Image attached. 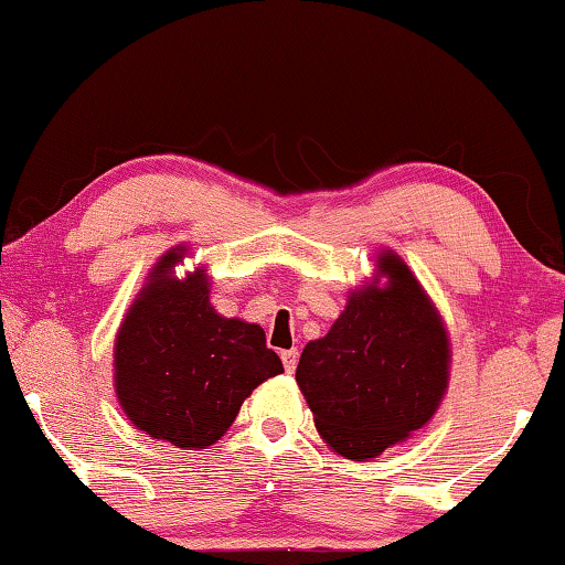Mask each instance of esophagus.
I'll return each mask as SVG.
<instances>
[{
    "instance_id": "obj_1",
    "label": "esophagus",
    "mask_w": 565,
    "mask_h": 565,
    "mask_svg": "<svg viewBox=\"0 0 565 565\" xmlns=\"http://www.w3.org/2000/svg\"><path fill=\"white\" fill-rule=\"evenodd\" d=\"M281 362H284V370L289 374L297 370V362H299L297 349H286V352H281Z\"/></svg>"
}]
</instances>
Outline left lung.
Here are the masks:
<instances>
[{
  "label": "left lung",
  "mask_w": 565,
  "mask_h": 565,
  "mask_svg": "<svg viewBox=\"0 0 565 565\" xmlns=\"http://www.w3.org/2000/svg\"><path fill=\"white\" fill-rule=\"evenodd\" d=\"M377 266L387 289L352 294L297 366L319 435L349 460L374 458L429 423L450 370V342L423 286L395 254Z\"/></svg>",
  "instance_id": "left-lung-1"
}]
</instances>
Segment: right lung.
<instances>
[{
  "instance_id": "right-lung-1",
  "label": "right lung",
  "mask_w": 565,
  "mask_h": 565,
  "mask_svg": "<svg viewBox=\"0 0 565 565\" xmlns=\"http://www.w3.org/2000/svg\"><path fill=\"white\" fill-rule=\"evenodd\" d=\"M183 258H160L115 342V392L132 425L175 447H209L258 384L284 372L258 324L216 315L209 281L170 279Z\"/></svg>"
}]
</instances>
